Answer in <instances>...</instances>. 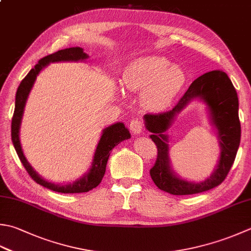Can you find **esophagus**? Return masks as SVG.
<instances>
[{
  "label": "esophagus",
  "mask_w": 251,
  "mask_h": 251,
  "mask_svg": "<svg viewBox=\"0 0 251 251\" xmlns=\"http://www.w3.org/2000/svg\"><path fill=\"white\" fill-rule=\"evenodd\" d=\"M129 129L134 135H140L142 130H144V124H142L141 120L134 119L129 124Z\"/></svg>",
  "instance_id": "obj_1"
}]
</instances>
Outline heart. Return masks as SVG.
<instances>
[{"mask_svg":"<svg viewBox=\"0 0 251 251\" xmlns=\"http://www.w3.org/2000/svg\"><path fill=\"white\" fill-rule=\"evenodd\" d=\"M170 64L162 56L137 58L123 74V86L128 91L141 92L140 101L145 109L151 112L164 111L186 81L184 71Z\"/></svg>","mask_w":251,"mask_h":251,"instance_id":"heart-1","label":"heart"}]
</instances>
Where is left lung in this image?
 Masks as SVG:
<instances>
[{"instance_id":"1","label":"left lung","mask_w":251,"mask_h":251,"mask_svg":"<svg viewBox=\"0 0 251 251\" xmlns=\"http://www.w3.org/2000/svg\"><path fill=\"white\" fill-rule=\"evenodd\" d=\"M195 100L206 105L210 124L217 131L221 150L213 174L197 183L181 179L173 170L169 160L168 135L166 134L176 116ZM144 120L146 128L151 132L150 138L158 147V158L150 170V175L161 190L177 196L194 195L217 187L226 177L240 142L238 97L226 73L212 71L203 74L193 81L173 110L161 114H146Z\"/></svg>"}]
</instances>
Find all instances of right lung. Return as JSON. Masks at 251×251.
<instances>
[{
	"label": "right lung",
	"instance_id": "obj_1",
	"mask_svg": "<svg viewBox=\"0 0 251 251\" xmlns=\"http://www.w3.org/2000/svg\"><path fill=\"white\" fill-rule=\"evenodd\" d=\"M89 58V55L83 52V49L79 47L68 48L65 50H60L53 54H50L46 57L41 58L34 68L27 74V76L22 80L19 85L16 99H15V111L12 119V141L14 148L16 150L19 156V160L22 161L24 168L26 169L30 177L48 189L62 194H78V193H87L93 188H96L101 183L103 176L105 174L106 163L111 154V151L114 147H116L120 142L130 138V132L126 128L124 123L117 122L110 126L105 127L102 130L100 140L98 142V146L93 154V159L91 162V166L85 174L80 176L79 178L74 180L73 183L66 184H55L53 181H49L44 179L42 176L39 175L33 170L30 163L27 161L26 156L24 154L22 148L21 139H19V130L23 121V115L26 106V102L30 93L34 81L37 79V76L44 67H47L50 63L57 62H81Z\"/></svg>",
	"mask_w": 251,
	"mask_h": 251
}]
</instances>
